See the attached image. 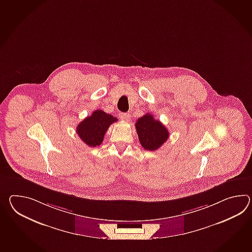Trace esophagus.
I'll use <instances>...</instances> for the list:
<instances>
[{
	"label": "esophagus",
	"instance_id": "obj_1",
	"mask_svg": "<svg viewBox=\"0 0 252 252\" xmlns=\"http://www.w3.org/2000/svg\"><path fill=\"white\" fill-rule=\"evenodd\" d=\"M119 118L123 119L125 121H129L130 114H128V113H119Z\"/></svg>",
	"mask_w": 252,
	"mask_h": 252
}]
</instances>
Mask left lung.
<instances>
[{"mask_svg":"<svg viewBox=\"0 0 252 252\" xmlns=\"http://www.w3.org/2000/svg\"><path fill=\"white\" fill-rule=\"evenodd\" d=\"M135 128L141 146L149 151L157 150L169 137L167 128L148 113L137 119Z\"/></svg>","mask_w":252,"mask_h":252,"instance_id":"1","label":"left lung"}]
</instances>
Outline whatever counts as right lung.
Instances as JSON below:
<instances>
[{"label": "right lung", "mask_w": 252, "mask_h": 252, "mask_svg": "<svg viewBox=\"0 0 252 252\" xmlns=\"http://www.w3.org/2000/svg\"><path fill=\"white\" fill-rule=\"evenodd\" d=\"M114 122H118V118L97 109L78 124L76 131L87 146L95 147L100 146L107 129Z\"/></svg>", "instance_id": "right-lung-1"}]
</instances>
